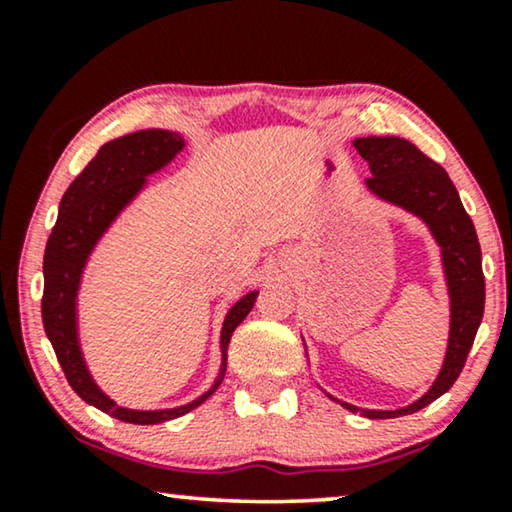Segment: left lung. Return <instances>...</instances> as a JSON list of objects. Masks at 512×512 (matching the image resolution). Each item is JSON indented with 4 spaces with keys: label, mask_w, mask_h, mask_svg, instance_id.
<instances>
[{
    "label": "left lung",
    "mask_w": 512,
    "mask_h": 512,
    "mask_svg": "<svg viewBox=\"0 0 512 512\" xmlns=\"http://www.w3.org/2000/svg\"><path fill=\"white\" fill-rule=\"evenodd\" d=\"M352 146L366 160L373 177L366 179L368 191L377 198L415 214L426 223L443 258L447 293H450V338L443 368L422 398L398 410H366L338 401L342 408L361 412L368 419L412 415L426 408L457 382L471 352L475 333L485 312V275L482 251L471 216L466 214L452 179L438 163L424 156L415 144L401 137H359Z\"/></svg>",
    "instance_id": "1"
}]
</instances>
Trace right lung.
<instances>
[{
	"label": "right lung",
	"instance_id": "right-lung-1",
	"mask_svg": "<svg viewBox=\"0 0 512 512\" xmlns=\"http://www.w3.org/2000/svg\"><path fill=\"white\" fill-rule=\"evenodd\" d=\"M186 139L172 130H139L132 135L111 139L97 151L79 177L62 195L58 221L46 242L44 254V298L41 319L44 331L58 356L69 387L83 401L107 412L109 417L128 424H160L177 419L207 401L221 387L228 363L230 335L251 312L258 291H249L230 307L221 328V368L212 387L195 401L165 410H130L121 408L97 387L83 359L79 342V289L83 268L102 235L118 219V214L144 191L146 177L156 174L184 151Z\"/></svg>",
	"mask_w": 512,
	"mask_h": 512
}]
</instances>
